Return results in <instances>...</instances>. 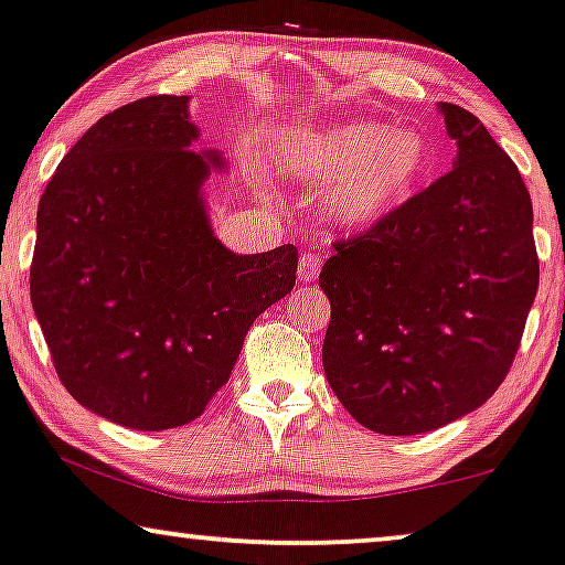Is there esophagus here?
Listing matches in <instances>:
<instances>
[{
	"label": "esophagus",
	"mask_w": 565,
	"mask_h": 565,
	"mask_svg": "<svg viewBox=\"0 0 565 565\" xmlns=\"http://www.w3.org/2000/svg\"><path fill=\"white\" fill-rule=\"evenodd\" d=\"M318 270H320V258H318L316 253H305L302 258H299V263H297V276H299V281H302V284L316 281Z\"/></svg>",
	"instance_id": "obj_1"
}]
</instances>
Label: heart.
<instances>
[{
    "instance_id": "heart-1",
    "label": "heart",
    "mask_w": 565,
    "mask_h": 565,
    "mask_svg": "<svg viewBox=\"0 0 565 565\" xmlns=\"http://www.w3.org/2000/svg\"><path fill=\"white\" fill-rule=\"evenodd\" d=\"M278 159L297 180L328 184L326 216L335 226L373 230L423 188L433 146L417 130L352 119L289 135Z\"/></svg>"
}]
</instances>
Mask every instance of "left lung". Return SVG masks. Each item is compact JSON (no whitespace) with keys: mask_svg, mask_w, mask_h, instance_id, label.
<instances>
[{"mask_svg":"<svg viewBox=\"0 0 565 565\" xmlns=\"http://www.w3.org/2000/svg\"><path fill=\"white\" fill-rule=\"evenodd\" d=\"M456 161L396 213L335 242L320 270L331 299L328 385L381 435L438 430L495 394L540 284L532 200L516 163L475 114L438 104Z\"/></svg>","mask_w":565,"mask_h":565,"instance_id":"8db88e82","label":"left lung"}]
</instances>
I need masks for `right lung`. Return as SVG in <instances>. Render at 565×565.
Instances as JSON below:
<instances>
[{"label": "right lung", "instance_id": "add662e5", "mask_svg": "<svg viewBox=\"0 0 565 565\" xmlns=\"http://www.w3.org/2000/svg\"><path fill=\"white\" fill-rule=\"evenodd\" d=\"M190 96L106 114L70 148L35 218L31 299L77 404L132 430L203 414L249 326L295 287L297 247L239 255L213 234Z\"/></svg>", "mask_w": 565, "mask_h": 565}]
</instances>
